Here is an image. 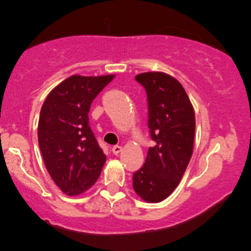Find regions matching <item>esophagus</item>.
<instances>
[{
    "mask_svg": "<svg viewBox=\"0 0 251 251\" xmlns=\"http://www.w3.org/2000/svg\"><path fill=\"white\" fill-rule=\"evenodd\" d=\"M122 151H123V148H122V146H119V145H116V146H113V148H112V152H113L114 154H119Z\"/></svg>",
    "mask_w": 251,
    "mask_h": 251,
    "instance_id": "1",
    "label": "esophagus"
}]
</instances>
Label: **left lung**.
Returning a JSON list of instances; mask_svg holds the SVG:
<instances>
[{
    "label": "left lung",
    "instance_id": "8db88e82",
    "mask_svg": "<svg viewBox=\"0 0 251 251\" xmlns=\"http://www.w3.org/2000/svg\"><path fill=\"white\" fill-rule=\"evenodd\" d=\"M148 96L150 135L154 145L133 174V189L150 203L165 200L177 188L191 159L195 111L178 80L162 72L135 76Z\"/></svg>",
    "mask_w": 251,
    "mask_h": 251
}]
</instances>
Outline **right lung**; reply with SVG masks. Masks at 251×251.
<instances>
[{"instance_id":"obj_1","label":"right lung","mask_w":251,"mask_h":251,"mask_svg":"<svg viewBox=\"0 0 251 251\" xmlns=\"http://www.w3.org/2000/svg\"><path fill=\"white\" fill-rule=\"evenodd\" d=\"M114 75H72L43 102L37 138L54 183L68 196L85 192L99 178L106 155L89 126L91 103Z\"/></svg>"}]
</instances>
